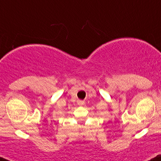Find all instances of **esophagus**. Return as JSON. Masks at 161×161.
I'll use <instances>...</instances> for the list:
<instances>
[{"mask_svg": "<svg viewBox=\"0 0 161 161\" xmlns=\"http://www.w3.org/2000/svg\"><path fill=\"white\" fill-rule=\"evenodd\" d=\"M77 103H78V105H80V106H82V105H85V102H84V101H82V100H79L77 102Z\"/></svg>", "mask_w": 161, "mask_h": 161, "instance_id": "esophagus-1", "label": "esophagus"}]
</instances>
